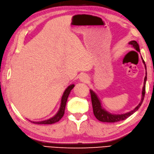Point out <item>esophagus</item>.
Returning <instances> with one entry per match:
<instances>
[{
    "instance_id": "esophagus-1",
    "label": "esophagus",
    "mask_w": 154,
    "mask_h": 154,
    "mask_svg": "<svg viewBox=\"0 0 154 154\" xmlns=\"http://www.w3.org/2000/svg\"><path fill=\"white\" fill-rule=\"evenodd\" d=\"M79 80L82 82H87L89 81V77L86 74H82L79 77Z\"/></svg>"
}]
</instances>
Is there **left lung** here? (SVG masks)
<instances>
[{
  "instance_id": "1",
  "label": "left lung",
  "mask_w": 154,
  "mask_h": 154,
  "mask_svg": "<svg viewBox=\"0 0 154 154\" xmlns=\"http://www.w3.org/2000/svg\"><path fill=\"white\" fill-rule=\"evenodd\" d=\"M129 44L131 45L132 47L135 49L137 52L140 53V48L139 45L138 44V43L133 40L129 42ZM142 60H143V64H144L145 69H146V76L144 77V86L143 87V91H142V97L140 103H139L137 107L131 111H129L126 113L123 114H112L109 112V111H106V110L102 107V104L101 103V100L100 98L98 97L97 95L96 94L95 92H94L92 90L90 89V95H91V100H92V107H93V112L94 115L96 116V118L98 120L103 122H111V123H113V122H116L122 120H124L126 118H128L131 115H132L134 112H135L138 109H139L140 105H142L144 100V97L145 96V88H146V82L147 80V72H146V66L145 62L143 60V57L141 56Z\"/></svg>"
}]
</instances>
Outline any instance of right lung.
Masks as SVG:
<instances>
[{
    "label": "right lung",
    "instance_id": "right-lung-1",
    "mask_svg": "<svg viewBox=\"0 0 154 154\" xmlns=\"http://www.w3.org/2000/svg\"><path fill=\"white\" fill-rule=\"evenodd\" d=\"M74 86L75 85L73 84L71 85L68 86V87H67V88L65 90V91L64 92V93H63V95L62 96L60 108H59V110L57 112V113L53 117L49 118V119H47L43 121H40V122H34V121H30L31 122H32L34 124H52L58 122L64 115L67 100H68V97L69 95L71 90L73 89Z\"/></svg>",
    "mask_w": 154,
    "mask_h": 154
}]
</instances>
